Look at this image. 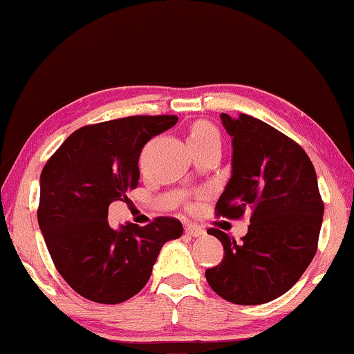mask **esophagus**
Listing matches in <instances>:
<instances>
[{"mask_svg":"<svg viewBox=\"0 0 354 354\" xmlns=\"http://www.w3.org/2000/svg\"><path fill=\"white\" fill-rule=\"evenodd\" d=\"M185 232H187V235H192V236L205 235V229H203V227H200V225H196V224H187Z\"/></svg>","mask_w":354,"mask_h":354,"instance_id":"esophagus-1","label":"esophagus"}]
</instances>
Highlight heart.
<instances>
[{
	"mask_svg": "<svg viewBox=\"0 0 354 354\" xmlns=\"http://www.w3.org/2000/svg\"><path fill=\"white\" fill-rule=\"evenodd\" d=\"M188 145H190L192 149L203 147V145L219 142V133L214 129V125H211L206 120H196L195 124L190 125L187 133Z\"/></svg>",
	"mask_w": 354,
	"mask_h": 354,
	"instance_id": "b5f03b06",
	"label": "heart"
}]
</instances>
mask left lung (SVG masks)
I'll return each instance as SVG.
<instances>
[{"mask_svg":"<svg viewBox=\"0 0 354 354\" xmlns=\"http://www.w3.org/2000/svg\"><path fill=\"white\" fill-rule=\"evenodd\" d=\"M232 137V177L216 203V216L240 219L248 234L236 243L209 229L224 258L206 270L211 288L234 304H263L288 292L317 251L324 203L311 159L297 142L263 120L221 114Z\"/></svg>","mask_w":354,"mask_h":354,"instance_id":"obj_1","label":"left lung"}]
</instances>
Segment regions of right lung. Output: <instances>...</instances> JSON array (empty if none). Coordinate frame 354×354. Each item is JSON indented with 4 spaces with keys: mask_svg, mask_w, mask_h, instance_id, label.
Here are the masks:
<instances>
[{
    "mask_svg": "<svg viewBox=\"0 0 354 354\" xmlns=\"http://www.w3.org/2000/svg\"><path fill=\"white\" fill-rule=\"evenodd\" d=\"M177 115H130L75 130L48 159L40 177L38 225L53 263L90 301L118 304L147 285L162 245L182 236L176 217L114 230L113 201L138 187L145 145L177 124Z\"/></svg>",
    "mask_w": 354,
    "mask_h": 354,
    "instance_id": "obj_1",
    "label": "right lung"
}]
</instances>
